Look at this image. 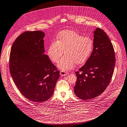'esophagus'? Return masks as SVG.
<instances>
[{"mask_svg":"<svg viewBox=\"0 0 127 127\" xmlns=\"http://www.w3.org/2000/svg\"><path fill=\"white\" fill-rule=\"evenodd\" d=\"M60 73V75L61 76H65V75H67L68 74L67 72L64 71H61Z\"/></svg>","mask_w":127,"mask_h":127,"instance_id":"34e87169","label":"esophagus"}]
</instances>
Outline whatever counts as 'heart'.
<instances>
[{
  "label": "heart",
  "mask_w": 127,
  "mask_h": 127,
  "mask_svg": "<svg viewBox=\"0 0 127 127\" xmlns=\"http://www.w3.org/2000/svg\"><path fill=\"white\" fill-rule=\"evenodd\" d=\"M93 42L88 36H83L76 32L65 30L61 32L56 42L51 43L48 55L54 63H58L63 51L65 55L58 64V67L64 71L74 68L75 64L86 62L93 49Z\"/></svg>",
  "instance_id": "obj_1"
}]
</instances>
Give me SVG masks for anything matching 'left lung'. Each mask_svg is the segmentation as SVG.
I'll return each mask as SVG.
<instances>
[{
	"label": "left lung",
	"instance_id": "left-lung-1",
	"mask_svg": "<svg viewBox=\"0 0 127 127\" xmlns=\"http://www.w3.org/2000/svg\"><path fill=\"white\" fill-rule=\"evenodd\" d=\"M93 50L85 64L75 72L74 91L87 100L101 95L108 86L115 66L114 51L106 33L100 28L94 31Z\"/></svg>",
	"mask_w": 127,
	"mask_h": 127
}]
</instances>
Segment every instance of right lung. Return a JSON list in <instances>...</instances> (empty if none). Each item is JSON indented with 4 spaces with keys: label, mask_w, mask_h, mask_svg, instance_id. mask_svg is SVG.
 Wrapping results in <instances>:
<instances>
[{
    "label": "right lung",
    "mask_w": 127,
    "mask_h": 127,
    "mask_svg": "<svg viewBox=\"0 0 127 127\" xmlns=\"http://www.w3.org/2000/svg\"><path fill=\"white\" fill-rule=\"evenodd\" d=\"M44 32L26 31L11 47L9 70L17 87L27 99L35 103L49 99L54 93L60 72L45 52Z\"/></svg>",
    "instance_id": "obj_1"
}]
</instances>
